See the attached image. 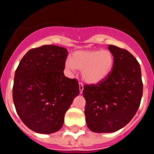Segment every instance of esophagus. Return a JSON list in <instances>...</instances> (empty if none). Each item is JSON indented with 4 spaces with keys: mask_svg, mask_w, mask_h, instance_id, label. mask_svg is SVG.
Here are the masks:
<instances>
[{
    "mask_svg": "<svg viewBox=\"0 0 154 154\" xmlns=\"http://www.w3.org/2000/svg\"><path fill=\"white\" fill-rule=\"evenodd\" d=\"M79 91H80V93H82V91H83V84L82 83V82H79Z\"/></svg>",
    "mask_w": 154,
    "mask_h": 154,
    "instance_id": "34e87169",
    "label": "esophagus"
}]
</instances>
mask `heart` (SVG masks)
<instances>
[{"mask_svg":"<svg viewBox=\"0 0 154 154\" xmlns=\"http://www.w3.org/2000/svg\"><path fill=\"white\" fill-rule=\"evenodd\" d=\"M113 54L109 50H86L74 52L71 60L65 62V69L82 70L84 81L89 84L99 83L110 74L114 66Z\"/></svg>","mask_w":154,"mask_h":154,"instance_id":"b5f03b06","label":"heart"}]
</instances>
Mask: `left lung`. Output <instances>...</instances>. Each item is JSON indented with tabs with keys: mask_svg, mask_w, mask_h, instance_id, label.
I'll list each match as a JSON object with an SVG mask.
<instances>
[{
	"mask_svg": "<svg viewBox=\"0 0 154 154\" xmlns=\"http://www.w3.org/2000/svg\"><path fill=\"white\" fill-rule=\"evenodd\" d=\"M114 66L97 84L84 85L85 120L96 133H112L124 127L137 113L143 96L141 69L136 58L124 48L109 45Z\"/></svg>",
	"mask_w": 154,
	"mask_h": 154,
	"instance_id": "obj_1",
	"label": "left lung"
}]
</instances>
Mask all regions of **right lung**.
I'll return each instance as SVG.
<instances>
[{"label": "right lung", "mask_w": 154, "mask_h": 154, "mask_svg": "<svg viewBox=\"0 0 154 154\" xmlns=\"http://www.w3.org/2000/svg\"><path fill=\"white\" fill-rule=\"evenodd\" d=\"M68 51L59 46L42 45L29 50L15 71L13 101L19 117L30 130L55 133L79 94L76 79L64 75Z\"/></svg>", "instance_id": "1"}]
</instances>
